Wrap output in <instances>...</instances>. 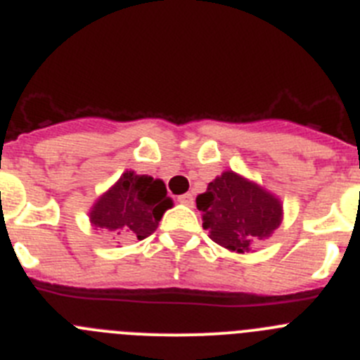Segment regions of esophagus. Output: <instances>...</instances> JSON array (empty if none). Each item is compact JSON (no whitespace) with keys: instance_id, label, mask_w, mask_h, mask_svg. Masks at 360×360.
I'll return each instance as SVG.
<instances>
[{"instance_id":"1","label":"esophagus","mask_w":360,"mask_h":360,"mask_svg":"<svg viewBox=\"0 0 360 360\" xmlns=\"http://www.w3.org/2000/svg\"><path fill=\"white\" fill-rule=\"evenodd\" d=\"M178 202L187 205V207H193L195 205V196H193V193H186V195L178 196Z\"/></svg>"}]
</instances>
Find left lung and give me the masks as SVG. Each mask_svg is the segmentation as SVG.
I'll return each instance as SVG.
<instances>
[{
    "instance_id": "8db88e82",
    "label": "left lung",
    "mask_w": 360,
    "mask_h": 360,
    "mask_svg": "<svg viewBox=\"0 0 360 360\" xmlns=\"http://www.w3.org/2000/svg\"><path fill=\"white\" fill-rule=\"evenodd\" d=\"M203 229L214 243L249 252L281 221V203L262 187L225 171L196 198Z\"/></svg>"
}]
</instances>
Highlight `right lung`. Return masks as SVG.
Here are the masks:
<instances>
[{
  "mask_svg": "<svg viewBox=\"0 0 360 360\" xmlns=\"http://www.w3.org/2000/svg\"><path fill=\"white\" fill-rule=\"evenodd\" d=\"M173 205L162 180L126 171L90 212L94 227L144 240L158 227L162 214Z\"/></svg>",
  "mask_w": 360,
  "mask_h": 360,
  "instance_id": "right-lung-1",
  "label": "right lung"
}]
</instances>
